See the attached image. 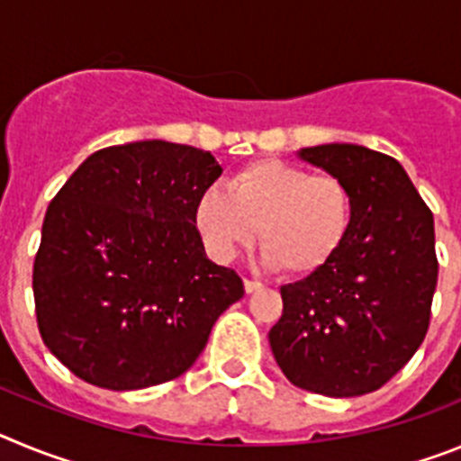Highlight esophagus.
Instances as JSON below:
<instances>
[{
    "instance_id": "obj_1",
    "label": "esophagus",
    "mask_w": 461,
    "mask_h": 461,
    "mask_svg": "<svg viewBox=\"0 0 461 461\" xmlns=\"http://www.w3.org/2000/svg\"><path fill=\"white\" fill-rule=\"evenodd\" d=\"M263 288V284L260 281H251V279H244V291L247 293H256Z\"/></svg>"
}]
</instances>
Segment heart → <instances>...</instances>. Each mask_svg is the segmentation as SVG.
I'll list each match as a JSON object with an SVG mask.
<instances>
[{"mask_svg": "<svg viewBox=\"0 0 461 461\" xmlns=\"http://www.w3.org/2000/svg\"><path fill=\"white\" fill-rule=\"evenodd\" d=\"M194 221L219 263L260 238V260L312 275L339 254L353 226V194L335 175H312L281 158H256L201 194Z\"/></svg>", "mask_w": 461, "mask_h": 461, "instance_id": "heart-1", "label": "heart"}]
</instances>
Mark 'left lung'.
Instances as JSON below:
<instances>
[{
    "label": "left lung",
    "instance_id": "obj_1",
    "mask_svg": "<svg viewBox=\"0 0 461 461\" xmlns=\"http://www.w3.org/2000/svg\"><path fill=\"white\" fill-rule=\"evenodd\" d=\"M297 157L348 185L353 226L328 266L281 286L270 348L288 381L325 397L388 383L422 344L437 288L434 217L397 158L351 142Z\"/></svg>",
    "mask_w": 461,
    "mask_h": 461
}]
</instances>
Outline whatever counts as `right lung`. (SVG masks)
<instances>
[{"label": "right lung", "mask_w": 461, "mask_h": 461, "mask_svg": "<svg viewBox=\"0 0 461 461\" xmlns=\"http://www.w3.org/2000/svg\"><path fill=\"white\" fill-rule=\"evenodd\" d=\"M219 175L205 149L136 140L89 154L52 198L32 286L43 344L76 376L140 390L198 360L244 295L194 221Z\"/></svg>", "instance_id": "obj_1"}]
</instances>
